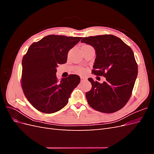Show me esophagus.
<instances>
[{"mask_svg": "<svg viewBox=\"0 0 154 154\" xmlns=\"http://www.w3.org/2000/svg\"><path fill=\"white\" fill-rule=\"evenodd\" d=\"M80 79H81V81H84V80H87V78L85 76H80Z\"/></svg>", "mask_w": 154, "mask_h": 154, "instance_id": "1", "label": "esophagus"}]
</instances>
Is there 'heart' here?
<instances>
[{
  "instance_id": "1",
  "label": "heart",
  "mask_w": 154,
  "mask_h": 154,
  "mask_svg": "<svg viewBox=\"0 0 154 154\" xmlns=\"http://www.w3.org/2000/svg\"><path fill=\"white\" fill-rule=\"evenodd\" d=\"M85 45V46H88V45ZM77 72H78V73H83V72H85V69H83V68H82V67L78 68V70H77Z\"/></svg>"
}]
</instances>
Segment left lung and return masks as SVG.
<instances>
[{
	"label": "left lung",
	"instance_id": "8db88e82",
	"mask_svg": "<svg viewBox=\"0 0 154 154\" xmlns=\"http://www.w3.org/2000/svg\"><path fill=\"white\" fill-rule=\"evenodd\" d=\"M81 42L92 45L96 51L92 73L106 78L103 83L88 79L92 84L91 90L85 94L88 105L103 113L122 109L132 95L137 76V64L132 49L112 35L84 37Z\"/></svg>",
	"mask_w": 154,
	"mask_h": 154
}]
</instances>
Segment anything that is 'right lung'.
Segmentation results:
<instances>
[{
  "label": "right lung",
  "instance_id": "add662e5",
  "mask_svg": "<svg viewBox=\"0 0 154 154\" xmlns=\"http://www.w3.org/2000/svg\"><path fill=\"white\" fill-rule=\"evenodd\" d=\"M81 39L51 35L30 45L22 59L21 83L25 96L36 109L51 114L67 104L80 78L70 74L58 82L57 67L67 62L69 51Z\"/></svg>",
  "mask_w": 154,
  "mask_h": 154
}]
</instances>
